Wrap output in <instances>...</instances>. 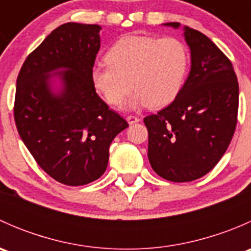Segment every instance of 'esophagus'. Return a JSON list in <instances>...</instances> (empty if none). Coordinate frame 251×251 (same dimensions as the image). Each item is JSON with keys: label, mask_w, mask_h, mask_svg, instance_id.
I'll return each instance as SVG.
<instances>
[{"label": "esophagus", "mask_w": 251, "mask_h": 251, "mask_svg": "<svg viewBox=\"0 0 251 251\" xmlns=\"http://www.w3.org/2000/svg\"><path fill=\"white\" fill-rule=\"evenodd\" d=\"M126 121H127V123H128V125H133V124L138 123V121H140V119H138L137 116L128 115V116H126Z\"/></svg>", "instance_id": "esophagus-1"}]
</instances>
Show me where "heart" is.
<instances>
[{
	"mask_svg": "<svg viewBox=\"0 0 251 251\" xmlns=\"http://www.w3.org/2000/svg\"><path fill=\"white\" fill-rule=\"evenodd\" d=\"M109 65L93 68L92 83L110 105H120L135 88L127 108H160L176 98L188 69V50L175 37H121L108 50Z\"/></svg>",
	"mask_w": 251,
	"mask_h": 251,
	"instance_id": "b5f03b06",
	"label": "heart"
}]
</instances>
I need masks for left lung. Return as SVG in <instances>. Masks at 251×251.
<instances>
[{"mask_svg": "<svg viewBox=\"0 0 251 251\" xmlns=\"http://www.w3.org/2000/svg\"><path fill=\"white\" fill-rule=\"evenodd\" d=\"M183 36L191 50L188 77L170 105L144 118L151 169L173 182L194 181L215 168L233 137L239 100L224 52L198 30L183 26Z\"/></svg>", "mask_w": 251, "mask_h": 251, "instance_id": "1", "label": "left lung"}]
</instances>
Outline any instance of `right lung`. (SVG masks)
I'll return each instance as SVG.
<instances>
[{"mask_svg":"<svg viewBox=\"0 0 251 251\" xmlns=\"http://www.w3.org/2000/svg\"><path fill=\"white\" fill-rule=\"evenodd\" d=\"M100 30L96 24L60 25L27 55L17 78L20 138L42 170L67 186L100 178L110 143L128 127L92 83Z\"/></svg>","mask_w":251,"mask_h":251,"instance_id":"add662e5","label":"right lung"}]
</instances>
